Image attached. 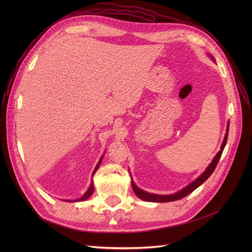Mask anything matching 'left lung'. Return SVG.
Instances as JSON below:
<instances>
[{"mask_svg":"<svg viewBox=\"0 0 252 252\" xmlns=\"http://www.w3.org/2000/svg\"><path fill=\"white\" fill-rule=\"evenodd\" d=\"M228 133H229V126H228V128H227L226 136H224L223 142L221 144V148L218 152L216 157L214 158L213 162L209 164V166L206 168V170L204 171V173L199 178H197L194 182H192L190 185H188L187 187H185L184 189H182L181 191H179L176 194H171V195H157V194L147 193V192H145V191L139 189L135 185V183L131 181V187H133V190H134L135 194L140 198V199L145 200V201H148V202H169V201H176V200L182 199V198H184V197H186L187 195L192 193L195 189H197L198 187H199L201 184H203L210 177V175L215 171V169H216V167H217V165L219 163L220 158V156L222 154L223 148H224V146H226V143H227V140H228Z\"/></svg>","mask_w":252,"mask_h":252,"instance_id":"1","label":"left lung"}]
</instances>
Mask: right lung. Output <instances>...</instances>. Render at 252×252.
<instances>
[{
  "label": "right lung",
  "mask_w": 252,
  "mask_h": 252,
  "mask_svg": "<svg viewBox=\"0 0 252 252\" xmlns=\"http://www.w3.org/2000/svg\"><path fill=\"white\" fill-rule=\"evenodd\" d=\"M101 160H102V158L101 159L99 160V162H98V164H97V166L95 167V170L93 171V174H92V177L94 176V174L96 173L97 171V169H98V167L100 166V163H101ZM93 192H94V185H93V182H92V184H91V186H90V188L88 189V191L85 193V195L83 196V197H81V198H78V199L76 200V201H84V200H86V199H88V198L93 194ZM71 201V200H70Z\"/></svg>",
  "instance_id": "1"
}]
</instances>
